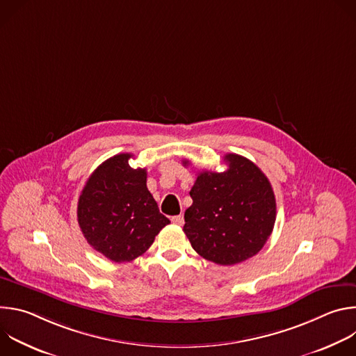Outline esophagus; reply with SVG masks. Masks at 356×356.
<instances>
[{"label": "esophagus", "instance_id": "esophagus-1", "mask_svg": "<svg viewBox=\"0 0 356 356\" xmlns=\"http://www.w3.org/2000/svg\"><path fill=\"white\" fill-rule=\"evenodd\" d=\"M172 222L176 224V225H183L184 224V217L180 214V216H175L172 217Z\"/></svg>", "mask_w": 356, "mask_h": 356}]
</instances>
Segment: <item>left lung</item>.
<instances>
[{
	"instance_id": "left-lung-1",
	"label": "left lung",
	"mask_w": 356,
	"mask_h": 356,
	"mask_svg": "<svg viewBox=\"0 0 356 356\" xmlns=\"http://www.w3.org/2000/svg\"><path fill=\"white\" fill-rule=\"evenodd\" d=\"M224 162L225 172L197 175L183 231L200 257L228 266L264 248L275 227L276 200L270 181L255 163L235 154H227Z\"/></svg>"
}]
</instances>
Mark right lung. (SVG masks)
I'll use <instances>...</instances> for the list:
<instances>
[{
    "mask_svg": "<svg viewBox=\"0 0 356 356\" xmlns=\"http://www.w3.org/2000/svg\"><path fill=\"white\" fill-rule=\"evenodd\" d=\"M131 154L115 155L88 177L77 204L87 242L113 262H131L170 224L146 187V169H132Z\"/></svg>",
    "mask_w": 356,
    "mask_h": 356,
    "instance_id": "1",
    "label": "right lung"
}]
</instances>
